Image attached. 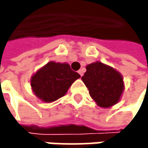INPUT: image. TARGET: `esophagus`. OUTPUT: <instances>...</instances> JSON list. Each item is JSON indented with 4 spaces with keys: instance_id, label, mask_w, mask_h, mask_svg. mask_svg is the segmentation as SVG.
I'll return each instance as SVG.
<instances>
[{
    "instance_id": "obj_1",
    "label": "esophagus",
    "mask_w": 148,
    "mask_h": 148,
    "mask_svg": "<svg viewBox=\"0 0 148 148\" xmlns=\"http://www.w3.org/2000/svg\"><path fill=\"white\" fill-rule=\"evenodd\" d=\"M78 73L79 74V75H80V76H82V75H83V74H84V72H83V69H79V70L78 71Z\"/></svg>"
}]
</instances>
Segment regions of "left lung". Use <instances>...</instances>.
I'll return each mask as SVG.
<instances>
[{
  "mask_svg": "<svg viewBox=\"0 0 148 148\" xmlns=\"http://www.w3.org/2000/svg\"><path fill=\"white\" fill-rule=\"evenodd\" d=\"M86 69V72L81 79L97 104L109 108L118 103L124 90L122 74L100 62L91 63Z\"/></svg>",
  "mask_w": 148,
  "mask_h": 148,
  "instance_id": "8db88e82",
  "label": "left lung"
}]
</instances>
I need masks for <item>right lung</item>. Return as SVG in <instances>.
<instances>
[{
	"instance_id": "right-lung-1",
	"label": "right lung",
	"mask_w": 148,
	"mask_h": 148,
	"mask_svg": "<svg viewBox=\"0 0 148 148\" xmlns=\"http://www.w3.org/2000/svg\"><path fill=\"white\" fill-rule=\"evenodd\" d=\"M79 77L69 64L49 62L32 76L31 86L39 99L50 103L63 97Z\"/></svg>"
}]
</instances>
